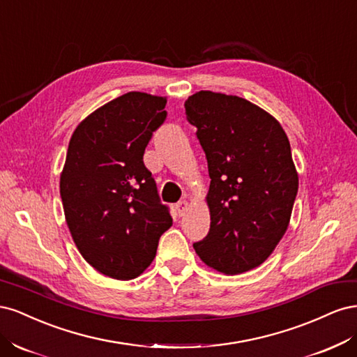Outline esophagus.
Returning a JSON list of instances; mask_svg holds the SVG:
<instances>
[{"mask_svg": "<svg viewBox=\"0 0 357 357\" xmlns=\"http://www.w3.org/2000/svg\"><path fill=\"white\" fill-rule=\"evenodd\" d=\"M188 207H189V204H188V201H178L177 204H176V208H177V213H178V215H183L185 214L186 211H188Z\"/></svg>", "mask_w": 357, "mask_h": 357, "instance_id": "obj_1", "label": "esophagus"}]
</instances>
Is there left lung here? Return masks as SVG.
I'll list each match as a JSON object with an SVG mask.
<instances>
[{
  "label": "left lung",
  "instance_id": "left-lung-1",
  "mask_svg": "<svg viewBox=\"0 0 357 357\" xmlns=\"http://www.w3.org/2000/svg\"><path fill=\"white\" fill-rule=\"evenodd\" d=\"M185 109L211 178L210 231L193 248L215 271H250L266 261L289 226L298 193L289 138L271 114L235 95L201 91Z\"/></svg>",
  "mask_w": 357,
  "mask_h": 357
}]
</instances>
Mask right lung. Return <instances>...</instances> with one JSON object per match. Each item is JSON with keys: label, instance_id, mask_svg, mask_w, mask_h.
<instances>
[{"label": "right lung", "instance_id": "right-lung-1", "mask_svg": "<svg viewBox=\"0 0 357 357\" xmlns=\"http://www.w3.org/2000/svg\"><path fill=\"white\" fill-rule=\"evenodd\" d=\"M165 104L128 92L86 117L70 139L59 183L63 213L84 261L107 277H138L172 225L143 160Z\"/></svg>", "mask_w": 357, "mask_h": 357}]
</instances>
